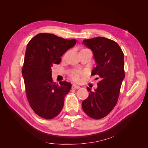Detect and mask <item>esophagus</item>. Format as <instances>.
<instances>
[{"label":"esophagus","instance_id":"34e87169","mask_svg":"<svg viewBox=\"0 0 148 148\" xmlns=\"http://www.w3.org/2000/svg\"><path fill=\"white\" fill-rule=\"evenodd\" d=\"M79 88H80V87H79V86H78V85H77V84H73L72 85V89H79Z\"/></svg>","mask_w":148,"mask_h":148}]
</instances>
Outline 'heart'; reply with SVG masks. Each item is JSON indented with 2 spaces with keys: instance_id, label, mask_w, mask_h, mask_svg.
Here are the masks:
<instances>
[{
  "instance_id": "obj_1",
  "label": "heart",
  "mask_w": 148,
  "mask_h": 148,
  "mask_svg": "<svg viewBox=\"0 0 148 148\" xmlns=\"http://www.w3.org/2000/svg\"><path fill=\"white\" fill-rule=\"evenodd\" d=\"M84 75V72L83 71L75 70L70 74V77L73 81L75 82H80L82 81V76Z\"/></svg>"
}]
</instances>
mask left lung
<instances>
[{
  "label": "left lung",
  "instance_id": "left-lung-1",
  "mask_svg": "<svg viewBox=\"0 0 148 148\" xmlns=\"http://www.w3.org/2000/svg\"><path fill=\"white\" fill-rule=\"evenodd\" d=\"M83 43L91 49L97 63L91 75L100 80L94 91L87 87L89 96L82 102V108L89 117L98 120L108 115L117 104L125 78L124 55L117 42L104 37L84 39Z\"/></svg>",
  "mask_w": 148,
  "mask_h": 148
}]
</instances>
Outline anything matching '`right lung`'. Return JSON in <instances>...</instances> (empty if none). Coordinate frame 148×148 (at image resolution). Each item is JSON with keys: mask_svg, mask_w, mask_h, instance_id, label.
Segmentation results:
<instances>
[{"mask_svg": "<svg viewBox=\"0 0 148 148\" xmlns=\"http://www.w3.org/2000/svg\"><path fill=\"white\" fill-rule=\"evenodd\" d=\"M76 42V39L41 33L27 44L22 68L26 95L31 109L44 119H53L60 114L71 87L65 81L53 82L51 67L59 64L61 57Z\"/></svg>", "mask_w": 148, "mask_h": 148, "instance_id": "right-lung-1", "label": "right lung"}]
</instances>
